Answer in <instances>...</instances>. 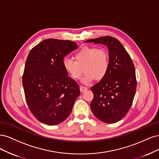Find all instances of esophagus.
<instances>
[{"label": "esophagus", "instance_id": "34e87169", "mask_svg": "<svg viewBox=\"0 0 159 159\" xmlns=\"http://www.w3.org/2000/svg\"><path fill=\"white\" fill-rule=\"evenodd\" d=\"M87 89H87L86 87H84L83 86H80V90L81 93H84V92L86 91Z\"/></svg>", "mask_w": 159, "mask_h": 159}]
</instances>
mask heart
<instances>
[{"mask_svg":"<svg viewBox=\"0 0 159 159\" xmlns=\"http://www.w3.org/2000/svg\"><path fill=\"white\" fill-rule=\"evenodd\" d=\"M74 58L75 61L64 59L63 67L73 80L79 79L84 70L85 74L82 82L85 84H90L94 79H103L109 68V54L104 48L84 47L75 54Z\"/></svg>","mask_w":159,"mask_h":159,"instance_id":"heart-1","label":"heart"}]
</instances>
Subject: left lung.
Masks as SVG:
<instances>
[{"label":"left lung","instance_id":"1","mask_svg":"<svg viewBox=\"0 0 159 159\" xmlns=\"http://www.w3.org/2000/svg\"><path fill=\"white\" fill-rule=\"evenodd\" d=\"M86 42L101 43L108 48L109 68L104 77L91 87L94 98L90 108L98 120L114 124L127 114L134 98L137 80L134 63L124 46L115 38L104 36Z\"/></svg>","mask_w":159,"mask_h":159}]
</instances>
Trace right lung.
I'll return each mask as SVG.
<instances>
[{
	"label": "right lung",
	"mask_w": 159,
	"mask_h": 159,
	"mask_svg": "<svg viewBox=\"0 0 159 159\" xmlns=\"http://www.w3.org/2000/svg\"><path fill=\"white\" fill-rule=\"evenodd\" d=\"M77 48L70 40L48 39L28 54L22 76L25 98L35 118L46 125H57L67 118L80 94L63 65L65 56Z\"/></svg>",
	"instance_id": "right-lung-1"
}]
</instances>
